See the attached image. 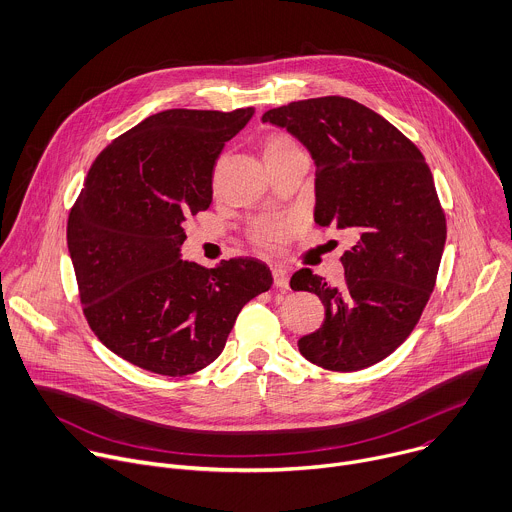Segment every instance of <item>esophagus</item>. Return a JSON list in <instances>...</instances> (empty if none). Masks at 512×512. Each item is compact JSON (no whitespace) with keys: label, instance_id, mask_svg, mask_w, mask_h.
<instances>
[{"label":"esophagus","instance_id":"esophagus-1","mask_svg":"<svg viewBox=\"0 0 512 512\" xmlns=\"http://www.w3.org/2000/svg\"><path fill=\"white\" fill-rule=\"evenodd\" d=\"M272 278H274V286L276 288H288V272L282 266H274L272 268Z\"/></svg>","mask_w":512,"mask_h":512}]
</instances>
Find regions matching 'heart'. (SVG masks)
Returning <instances> with one entry per match:
<instances>
[{
    "instance_id": "b5f03b06",
    "label": "heart",
    "mask_w": 512,
    "mask_h": 512,
    "mask_svg": "<svg viewBox=\"0 0 512 512\" xmlns=\"http://www.w3.org/2000/svg\"><path fill=\"white\" fill-rule=\"evenodd\" d=\"M296 147L290 139L286 137H272L266 143V153L268 151H282V149H292ZM292 230V220H278V218H262L252 226V240L254 244L262 248H276L280 246L288 232Z\"/></svg>"
}]
</instances>
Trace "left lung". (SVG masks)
I'll list each match as a JSON object with an SVG mask.
<instances>
[{"instance_id":"1","label":"left lung","mask_w":512,"mask_h":512,"mask_svg":"<svg viewBox=\"0 0 512 512\" xmlns=\"http://www.w3.org/2000/svg\"><path fill=\"white\" fill-rule=\"evenodd\" d=\"M315 159V222L347 230L345 282L300 268L292 290L325 304L298 351L331 371H359L391 355L418 325L446 244V216L422 151L375 111L345 96L290 102L262 115Z\"/></svg>"}]
</instances>
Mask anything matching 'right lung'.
Returning a JSON list of instances; mask_svg holds the SVG:
<instances>
[{
    "instance_id": "1",
    "label": "right lung",
    "mask_w": 512,
    "mask_h": 512,
    "mask_svg": "<svg viewBox=\"0 0 512 512\" xmlns=\"http://www.w3.org/2000/svg\"><path fill=\"white\" fill-rule=\"evenodd\" d=\"M254 109H171L94 159L68 216L84 317L125 361L183 377L220 357L242 306L272 286L254 258L181 260L183 222L210 208L214 165Z\"/></svg>"
}]
</instances>
